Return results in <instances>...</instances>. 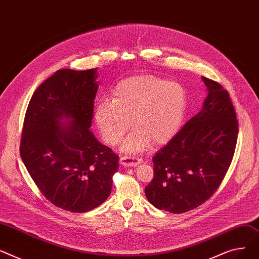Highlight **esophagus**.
I'll return each instance as SVG.
<instances>
[{"mask_svg": "<svg viewBox=\"0 0 259 259\" xmlns=\"http://www.w3.org/2000/svg\"><path fill=\"white\" fill-rule=\"evenodd\" d=\"M140 163H142V159L136 158V157L123 156L120 158V164L123 166H126V167H135L137 165H139Z\"/></svg>", "mask_w": 259, "mask_h": 259, "instance_id": "esophagus-1", "label": "esophagus"}]
</instances>
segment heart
<instances>
[{
    "instance_id": "obj_1",
    "label": "heart",
    "mask_w": 259,
    "mask_h": 259,
    "mask_svg": "<svg viewBox=\"0 0 259 259\" xmlns=\"http://www.w3.org/2000/svg\"><path fill=\"white\" fill-rule=\"evenodd\" d=\"M187 106V92L179 82L148 74L136 75L115 85L110 101L96 104L94 121L111 146L119 144L133 124L136 128L122 150L138 153L151 142L162 145L171 140L183 123Z\"/></svg>"
}]
</instances>
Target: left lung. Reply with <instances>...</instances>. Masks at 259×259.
I'll return each instance as SVG.
<instances>
[{
  "instance_id": "left-lung-1",
  "label": "left lung",
  "mask_w": 259,
  "mask_h": 259,
  "mask_svg": "<svg viewBox=\"0 0 259 259\" xmlns=\"http://www.w3.org/2000/svg\"><path fill=\"white\" fill-rule=\"evenodd\" d=\"M208 95L192 117L153 158L154 179L145 187L148 202L160 210L183 213L215 192L231 164L238 123L229 93L202 77Z\"/></svg>"
}]
</instances>
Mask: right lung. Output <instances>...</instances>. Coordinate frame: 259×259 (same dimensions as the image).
Returning a JSON list of instances; mask_svg holds the SVG:
<instances>
[{"mask_svg":"<svg viewBox=\"0 0 259 259\" xmlns=\"http://www.w3.org/2000/svg\"><path fill=\"white\" fill-rule=\"evenodd\" d=\"M97 77V68L58 70L35 90L24 120L21 157L30 177L46 199L75 213L108 199L119 166L90 130Z\"/></svg>","mask_w":259,"mask_h":259,"instance_id":"add662e5","label":"right lung"}]
</instances>
